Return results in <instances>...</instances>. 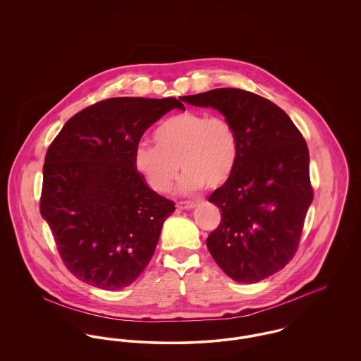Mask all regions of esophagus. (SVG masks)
<instances>
[{
	"instance_id": "1",
	"label": "esophagus",
	"mask_w": 361,
	"mask_h": 361,
	"mask_svg": "<svg viewBox=\"0 0 361 361\" xmlns=\"http://www.w3.org/2000/svg\"><path fill=\"white\" fill-rule=\"evenodd\" d=\"M198 204L197 203H194V202H180V203H177V209L178 210H192V209H195Z\"/></svg>"
}]
</instances>
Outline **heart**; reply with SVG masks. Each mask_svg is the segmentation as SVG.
Listing matches in <instances>:
<instances>
[{"label":"heart","instance_id":"heart-1","mask_svg":"<svg viewBox=\"0 0 361 361\" xmlns=\"http://www.w3.org/2000/svg\"><path fill=\"white\" fill-rule=\"evenodd\" d=\"M157 141H137L133 161L158 192L170 191L181 167L185 173L177 192L183 197H194L207 185H221L231 177L240 158L237 130L221 116L209 118L191 111L174 115L158 127Z\"/></svg>","mask_w":361,"mask_h":361}]
</instances>
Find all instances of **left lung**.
<instances>
[{
	"label": "left lung",
	"mask_w": 361,
	"mask_h": 361,
	"mask_svg": "<svg viewBox=\"0 0 361 361\" xmlns=\"http://www.w3.org/2000/svg\"><path fill=\"white\" fill-rule=\"evenodd\" d=\"M231 121L240 158L209 202L221 212L206 246L234 281L255 283L293 257L313 202L309 149L289 116L271 101L240 88H214L181 98Z\"/></svg>",
	"instance_id": "left-lung-1"
}]
</instances>
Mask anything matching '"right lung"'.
<instances>
[{"label":"right lung","mask_w":361,"mask_h":361,"mask_svg":"<svg viewBox=\"0 0 361 361\" xmlns=\"http://www.w3.org/2000/svg\"><path fill=\"white\" fill-rule=\"evenodd\" d=\"M176 98L121 97L97 102L66 121L42 167L40 213L68 270L79 280L118 290L149 263L174 202L152 191L133 151Z\"/></svg>","instance_id":"add662e5"}]
</instances>
